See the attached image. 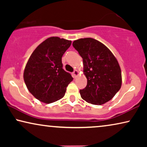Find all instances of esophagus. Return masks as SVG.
<instances>
[{"instance_id":"34e87169","label":"esophagus","mask_w":147,"mask_h":147,"mask_svg":"<svg viewBox=\"0 0 147 147\" xmlns=\"http://www.w3.org/2000/svg\"><path fill=\"white\" fill-rule=\"evenodd\" d=\"M78 74H79V72H78V71H77V70H74L73 72V77L74 78H76L78 76Z\"/></svg>"}]
</instances>
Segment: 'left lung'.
I'll return each mask as SVG.
<instances>
[{
  "label": "left lung",
  "instance_id": "left-lung-1",
  "mask_svg": "<svg viewBox=\"0 0 147 147\" xmlns=\"http://www.w3.org/2000/svg\"><path fill=\"white\" fill-rule=\"evenodd\" d=\"M73 47L83 59L87 86L80 90L82 99L101 105L119 91L122 84L121 69L114 55L101 42L84 38L73 42Z\"/></svg>",
  "mask_w": 147,
  "mask_h": 147
}]
</instances>
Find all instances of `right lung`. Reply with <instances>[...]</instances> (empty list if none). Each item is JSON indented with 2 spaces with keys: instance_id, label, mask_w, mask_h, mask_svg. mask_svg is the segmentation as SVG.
<instances>
[{
  "instance_id": "1",
  "label": "right lung",
  "mask_w": 147,
  "mask_h": 147,
  "mask_svg": "<svg viewBox=\"0 0 147 147\" xmlns=\"http://www.w3.org/2000/svg\"><path fill=\"white\" fill-rule=\"evenodd\" d=\"M71 41L58 37L48 38L30 56L24 71V81L37 100L49 104L65 95L71 75L63 69L61 57Z\"/></svg>"
}]
</instances>
